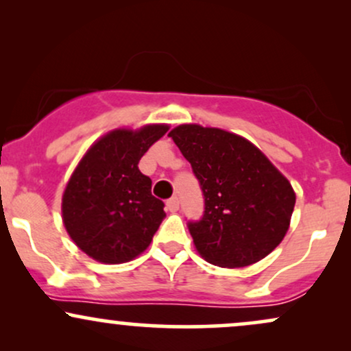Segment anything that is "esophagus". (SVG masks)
Masks as SVG:
<instances>
[{"instance_id":"34e87169","label":"esophagus","mask_w":351,"mask_h":351,"mask_svg":"<svg viewBox=\"0 0 351 351\" xmlns=\"http://www.w3.org/2000/svg\"><path fill=\"white\" fill-rule=\"evenodd\" d=\"M167 209L170 213H176L180 209V199L178 196H173V198H170L167 201Z\"/></svg>"}]
</instances>
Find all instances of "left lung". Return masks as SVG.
<instances>
[{"label":"left lung","mask_w":351,"mask_h":351,"mask_svg":"<svg viewBox=\"0 0 351 351\" xmlns=\"http://www.w3.org/2000/svg\"><path fill=\"white\" fill-rule=\"evenodd\" d=\"M191 163L204 198L189 234L208 263L245 267L284 239L295 193L282 173L243 136L221 128L180 125L168 134Z\"/></svg>","instance_id":"8db88e82"}]
</instances>
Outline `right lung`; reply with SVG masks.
<instances>
[{"label": "right lung", "mask_w": 351, "mask_h": 351, "mask_svg": "<svg viewBox=\"0 0 351 351\" xmlns=\"http://www.w3.org/2000/svg\"><path fill=\"white\" fill-rule=\"evenodd\" d=\"M168 132L167 125L114 130L80 160L62 196L64 226L77 247L99 263H128L142 254L165 219L140 158Z\"/></svg>", "instance_id": "1"}]
</instances>
